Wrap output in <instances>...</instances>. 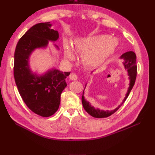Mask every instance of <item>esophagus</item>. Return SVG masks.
Returning a JSON list of instances; mask_svg holds the SVG:
<instances>
[{
	"instance_id": "34e87169",
	"label": "esophagus",
	"mask_w": 155,
	"mask_h": 155,
	"mask_svg": "<svg viewBox=\"0 0 155 155\" xmlns=\"http://www.w3.org/2000/svg\"><path fill=\"white\" fill-rule=\"evenodd\" d=\"M69 78H70V79L72 81H77L78 79L77 75L75 73H73V72L70 74V76H69Z\"/></svg>"
}]
</instances>
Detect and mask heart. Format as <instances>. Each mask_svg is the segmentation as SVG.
Instances as JSON below:
<instances>
[{
  "mask_svg": "<svg viewBox=\"0 0 155 155\" xmlns=\"http://www.w3.org/2000/svg\"><path fill=\"white\" fill-rule=\"evenodd\" d=\"M117 47V42L114 38L101 35L78 38L73 42V48L68 40H64L63 43L66 59L70 61L74 60V49L77 52L83 53V64L91 68H97L103 64L113 54Z\"/></svg>",
  "mask_w": 155,
  "mask_h": 155,
  "instance_id": "b5f03b06",
  "label": "heart"
}]
</instances>
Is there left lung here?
Listing matches in <instances>:
<instances>
[{
  "mask_svg": "<svg viewBox=\"0 0 155 155\" xmlns=\"http://www.w3.org/2000/svg\"><path fill=\"white\" fill-rule=\"evenodd\" d=\"M136 54L133 51H128L125 52V53L123 54L120 57V58L123 60V64L124 66L125 70H127V73L128 75V79H129V87L128 88L127 93H126V95H125V97L124 98L123 102H122L121 104L118 105L117 108H115L114 110H104L100 109V108H94L93 106H92L89 102L85 99L84 96L85 87H86L87 84L86 83L84 89L83 91V96H82V103H83V106L84 108V110L90 115H91L92 117H93L94 118H106L109 117L111 114H114L115 112L120 107L121 105L124 103V101H126L127 97H128V95H129L130 92L132 90L134 83H135L137 69V67L136 64ZM91 73H93V72H91Z\"/></svg>",
  "mask_w": 155,
  "mask_h": 155,
  "instance_id": "left-lung-1",
  "label": "left lung"
}]
</instances>
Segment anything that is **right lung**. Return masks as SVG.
<instances>
[{
    "label": "right lung",
    "instance_id": "obj_1",
    "mask_svg": "<svg viewBox=\"0 0 155 155\" xmlns=\"http://www.w3.org/2000/svg\"><path fill=\"white\" fill-rule=\"evenodd\" d=\"M50 22L34 25L18 42L15 52L14 77L20 94L27 106L43 117L52 116L58 109L62 91L67 86L70 72L54 67L38 74L31 68L30 57L37 49H46L48 42H57L59 35ZM59 50L58 46L54 45Z\"/></svg>",
    "mask_w": 155,
    "mask_h": 155
}]
</instances>
